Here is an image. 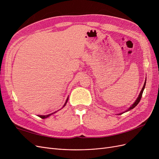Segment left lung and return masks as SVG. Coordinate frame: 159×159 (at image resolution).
Returning <instances> with one entry per match:
<instances>
[{
  "label": "left lung",
  "instance_id": "left-lung-1",
  "mask_svg": "<svg viewBox=\"0 0 159 159\" xmlns=\"http://www.w3.org/2000/svg\"><path fill=\"white\" fill-rule=\"evenodd\" d=\"M145 84H146V81H145V84H144V85H143V88H142V89H141V92H140V93H139V96H138V98H137V99H136L135 102H134V103L131 105V107H130L127 110H126L125 111H124L123 113H125V112H127V111H129L131 110L132 109H133L134 107H135L137 106V104L139 103V102H140V100H141V99L142 95H143V90H144V89H145ZM123 113H119V115H121V114H123Z\"/></svg>",
  "mask_w": 159,
  "mask_h": 159
}]
</instances>
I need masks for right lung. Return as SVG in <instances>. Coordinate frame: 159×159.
<instances>
[{"instance_id": "right-lung-1", "label": "right lung", "mask_w": 159, "mask_h": 159, "mask_svg": "<svg viewBox=\"0 0 159 159\" xmlns=\"http://www.w3.org/2000/svg\"><path fill=\"white\" fill-rule=\"evenodd\" d=\"M68 98H67V99H66V103H65V104H64V105L63 106V107L65 106L66 105V104L67 103V102H68ZM54 113H56V112H54ZM51 113V114H49V115H38V116H39L40 118H42V119H45V118H47V117H48L49 116H50L51 115H52L53 113Z\"/></svg>"}]
</instances>
